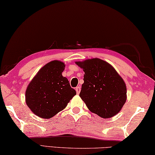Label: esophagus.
Instances as JSON below:
<instances>
[{"mask_svg": "<svg viewBox=\"0 0 155 155\" xmlns=\"http://www.w3.org/2000/svg\"><path fill=\"white\" fill-rule=\"evenodd\" d=\"M76 91H77V94H79L80 91H81V87L80 86H78V87H76Z\"/></svg>", "mask_w": 155, "mask_h": 155, "instance_id": "34e87169", "label": "esophagus"}]
</instances>
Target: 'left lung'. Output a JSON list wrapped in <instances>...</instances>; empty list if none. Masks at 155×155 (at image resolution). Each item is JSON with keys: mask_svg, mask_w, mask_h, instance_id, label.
I'll return each instance as SVG.
<instances>
[{"mask_svg": "<svg viewBox=\"0 0 155 155\" xmlns=\"http://www.w3.org/2000/svg\"><path fill=\"white\" fill-rule=\"evenodd\" d=\"M84 71L80 97L91 112L110 118L120 112L127 99L124 81L112 66L100 58L77 61Z\"/></svg>", "mask_w": 155, "mask_h": 155, "instance_id": "1", "label": "left lung"}]
</instances>
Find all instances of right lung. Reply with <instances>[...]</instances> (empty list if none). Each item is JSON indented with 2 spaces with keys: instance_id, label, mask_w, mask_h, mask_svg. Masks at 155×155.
Here are the masks:
<instances>
[{
  "instance_id": "obj_1",
  "label": "right lung",
  "mask_w": 155,
  "mask_h": 155,
  "mask_svg": "<svg viewBox=\"0 0 155 155\" xmlns=\"http://www.w3.org/2000/svg\"><path fill=\"white\" fill-rule=\"evenodd\" d=\"M65 64L52 61L40 69L25 91V101L36 116L50 119L63 110L76 95L69 81L63 77Z\"/></svg>"
}]
</instances>
